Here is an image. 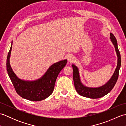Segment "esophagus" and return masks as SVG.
Segmentation results:
<instances>
[{"label":"esophagus","instance_id":"obj_1","mask_svg":"<svg viewBox=\"0 0 126 126\" xmlns=\"http://www.w3.org/2000/svg\"><path fill=\"white\" fill-rule=\"evenodd\" d=\"M75 61V58L73 55L69 56L68 58V61L69 63H73Z\"/></svg>","mask_w":126,"mask_h":126}]
</instances>
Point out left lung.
<instances>
[{"mask_svg":"<svg viewBox=\"0 0 126 126\" xmlns=\"http://www.w3.org/2000/svg\"><path fill=\"white\" fill-rule=\"evenodd\" d=\"M110 39L112 43L115 48V51L117 56V66L114 73L110 79L105 84L101 87L96 88H92L86 87L82 84L80 79V75L78 68L74 64H72L73 70V79L75 88L77 93L83 97L90 98H98L103 97L107 94L115 85L119 77V70L121 66V56L119 51L116 39L113 33H110Z\"/></svg>","mask_w":126,"mask_h":126,"instance_id":"obj_1","label":"left lung"}]
</instances>
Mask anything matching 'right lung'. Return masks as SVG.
<instances>
[{"label":"right lung","mask_w":126,"mask_h":126,"mask_svg":"<svg viewBox=\"0 0 126 126\" xmlns=\"http://www.w3.org/2000/svg\"><path fill=\"white\" fill-rule=\"evenodd\" d=\"M12 45V42L7 57L6 69L16 92L23 98L32 101H39L47 98L52 93L56 79L61 70L66 65L67 60L53 64L38 79L25 81L18 78L11 67L10 58Z\"/></svg>","instance_id":"right-lung-1"}]
</instances>
